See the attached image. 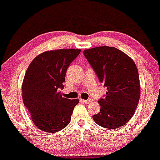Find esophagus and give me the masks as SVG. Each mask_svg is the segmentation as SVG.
Masks as SVG:
<instances>
[{
  "label": "esophagus",
  "mask_w": 160,
  "mask_h": 160,
  "mask_svg": "<svg viewBox=\"0 0 160 160\" xmlns=\"http://www.w3.org/2000/svg\"><path fill=\"white\" fill-rule=\"evenodd\" d=\"M82 101L84 103H86V104H88V103H92V99H88V100H82Z\"/></svg>",
  "instance_id": "esophagus-1"
}]
</instances>
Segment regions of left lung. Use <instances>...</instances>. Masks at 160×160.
<instances>
[{"label": "left lung", "instance_id": "obj_1", "mask_svg": "<svg viewBox=\"0 0 160 160\" xmlns=\"http://www.w3.org/2000/svg\"><path fill=\"white\" fill-rule=\"evenodd\" d=\"M83 54L107 92L99 99L101 111L92 116L104 128H119L133 115L140 98V82L134 61L120 50L109 46L85 50Z\"/></svg>", "mask_w": 160, "mask_h": 160}]
</instances>
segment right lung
I'll list each match as a JSON object with an SVG mask.
<instances>
[{
  "label": "right lung",
  "instance_id": "1",
  "mask_svg": "<svg viewBox=\"0 0 160 160\" xmlns=\"http://www.w3.org/2000/svg\"><path fill=\"white\" fill-rule=\"evenodd\" d=\"M80 49L45 51L31 62L22 83L23 102L39 130L56 132L70 123L79 99L62 97L65 74Z\"/></svg>",
  "mask_w": 160,
  "mask_h": 160
}]
</instances>
